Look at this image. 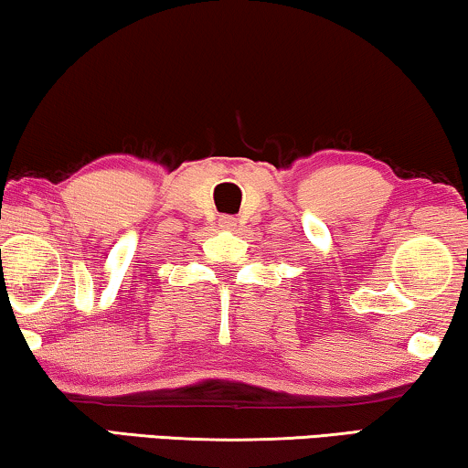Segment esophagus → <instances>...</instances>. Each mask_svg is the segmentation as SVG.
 Returning a JSON list of instances; mask_svg holds the SVG:
<instances>
[{
    "label": "esophagus",
    "mask_w": 468,
    "mask_h": 468,
    "mask_svg": "<svg viewBox=\"0 0 468 468\" xmlns=\"http://www.w3.org/2000/svg\"><path fill=\"white\" fill-rule=\"evenodd\" d=\"M219 228L223 229H234L236 228V219L232 215H221L219 217Z\"/></svg>",
    "instance_id": "34e87169"
}]
</instances>
